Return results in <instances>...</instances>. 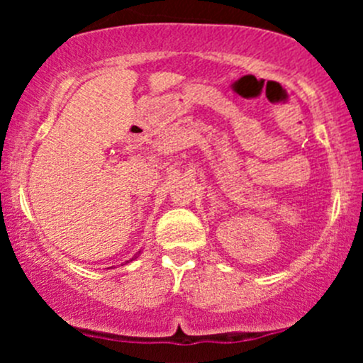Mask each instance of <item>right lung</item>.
I'll return each mask as SVG.
<instances>
[{
    "label": "right lung",
    "instance_id": "add662e5",
    "mask_svg": "<svg viewBox=\"0 0 363 363\" xmlns=\"http://www.w3.org/2000/svg\"><path fill=\"white\" fill-rule=\"evenodd\" d=\"M135 257H136V256H135ZM135 257H133V259H135ZM133 259H131V261H133ZM126 262H129V261H126Z\"/></svg>",
    "mask_w": 363,
    "mask_h": 363
}]
</instances>
